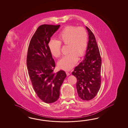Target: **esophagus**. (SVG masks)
<instances>
[{
    "mask_svg": "<svg viewBox=\"0 0 128 128\" xmlns=\"http://www.w3.org/2000/svg\"><path fill=\"white\" fill-rule=\"evenodd\" d=\"M66 75H67V76H69L70 74L69 72H66Z\"/></svg>",
    "mask_w": 128,
    "mask_h": 128,
    "instance_id": "34e87169",
    "label": "esophagus"
}]
</instances>
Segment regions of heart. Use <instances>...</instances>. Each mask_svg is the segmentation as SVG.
Masks as SVG:
<instances>
[{
  "instance_id": "1",
  "label": "heart",
  "mask_w": 128,
  "mask_h": 128,
  "mask_svg": "<svg viewBox=\"0 0 128 128\" xmlns=\"http://www.w3.org/2000/svg\"><path fill=\"white\" fill-rule=\"evenodd\" d=\"M58 40L51 39L48 47L52 55L55 58L61 56V45H67L66 55L59 61L58 65L62 69L70 70L76 63L78 57L84 54L88 45V34L83 27L69 26L65 27L58 36Z\"/></svg>"
}]
</instances>
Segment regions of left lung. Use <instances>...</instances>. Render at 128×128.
<instances>
[{
  "label": "left lung",
  "mask_w": 128,
  "mask_h": 128,
  "mask_svg": "<svg viewBox=\"0 0 128 128\" xmlns=\"http://www.w3.org/2000/svg\"><path fill=\"white\" fill-rule=\"evenodd\" d=\"M86 29L89 35L86 54L72 74L77 78L78 96L83 100L88 101L96 96L100 88L102 58L94 34L87 26Z\"/></svg>",
  "instance_id": "left-lung-1"
}]
</instances>
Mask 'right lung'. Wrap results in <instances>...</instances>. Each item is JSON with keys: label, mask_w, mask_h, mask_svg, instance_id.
Here are the masks:
<instances>
[{"label": "right lung", "mask_w": 128, "mask_h": 128, "mask_svg": "<svg viewBox=\"0 0 128 128\" xmlns=\"http://www.w3.org/2000/svg\"><path fill=\"white\" fill-rule=\"evenodd\" d=\"M60 25L40 26L32 36L27 52V70L35 92L45 103L58 99L60 89L66 74L61 70L54 73L55 63L48 47L51 37Z\"/></svg>", "instance_id": "add662e5"}]
</instances>
